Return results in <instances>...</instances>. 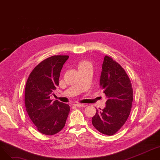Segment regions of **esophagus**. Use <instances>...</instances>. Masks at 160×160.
<instances>
[{"label":"esophagus","instance_id":"esophagus-1","mask_svg":"<svg viewBox=\"0 0 160 160\" xmlns=\"http://www.w3.org/2000/svg\"><path fill=\"white\" fill-rule=\"evenodd\" d=\"M74 106L78 107V108H83V107H85V105L83 104H80V103H75Z\"/></svg>","mask_w":160,"mask_h":160}]
</instances>
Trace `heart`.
I'll return each mask as SVG.
<instances>
[{"mask_svg":"<svg viewBox=\"0 0 160 160\" xmlns=\"http://www.w3.org/2000/svg\"><path fill=\"white\" fill-rule=\"evenodd\" d=\"M88 65H91V63L88 62V61H82L80 62L78 65V68L80 69V68H82V67H85L86 66H88Z\"/></svg>","mask_w":160,"mask_h":160,"instance_id":"obj_1","label":"heart"}]
</instances>
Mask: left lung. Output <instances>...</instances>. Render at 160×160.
Listing matches in <instances>:
<instances>
[{"mask_svg":"<svg viewBox=\"0 0 160 160\" xmlns=\"http://www.w3.org/2000/svg\"><path fill=\"white\" fill-rule=\"evenodd\" d=\"M100 86L108 99L103 110H97L92 124L100 133L112 136L128 118L133 101V89L124 69L108 56L104 58Z\"/></svg>","mask_w":160,"mask_h":160,"instance_id":"left-lung-1","label":"left lung"}]
</instances>
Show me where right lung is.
Listing matches in <instances>:
<instances>
[{
	"label": "right lung",
	"instance_id": "obj_1",
	"mask_svg": "<svg viewBox=\"0 0 160 160\" xmlns=\"http://www.w3.org/2000/svg\"><path fill=\"white\" fill-rule=\"evenodd\" d=\"M69 56H52L39 63L31 72L25 86L24 103L30 119L38 130L54 135L62 130L70 112L68 104L50 97L59 85V78Z\"/></svg>",
	"mask_w": 160,
	"mask_h": 160
}]
</instances>
